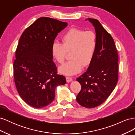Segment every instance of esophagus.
Wrapping results in <instances>:
<instances>
[{
    "mask_svg": "<svg viewBox=\"0 0 135 135\" xmlns=\"http://www.w3.org/2000/svg\"><path fill=\"white\" fill-rule=\"evenodd\" d=\"M66 81H67L68 83L70 82V81H71L73 80L72 78L69 77V76H66Z\"/></svg>",
    "mask_w": 135,
    "mask_h": 135,
    "instance_id": "1",
    "label": "esophagus"
}]
</instances>
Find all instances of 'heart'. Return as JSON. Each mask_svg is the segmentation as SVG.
Wrapping results in <instances>:
<instances>
[{
  "mask_svg": "<svg viewBox=\"0 0 135 135\" xmlns=\"http://www.w3.org/2000/svg\"><path fill=\"white\" fill-rule=\"evenodd\" d=\"M62 43L54 42L52 45L53 57L60 64H62L66 52H70V59L59 68L61 74L73 75L80 73L83 66L91 64L97 47V36L93 31L73 28L64 34Z\"/></svg>",
  "mask_w": 135,
  "mask_h": 135,
  "instance_id": "obj_1",
  "label": "heart"
}]
</instances>
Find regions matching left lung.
<instances>
[{"label": "left lung", "instance_id": "1", "mask_svg": "<svg viewBox=\"0 0 135 135\" xmlns=\"http://www.w3.org/2000/svg\"><path fill=\"white\" fill-rule=\"evenodd\" d=\"M88 20L95 27L97 47L87 70L76 79L81 89L76 100L83 107L93 108L103 104L116 86L118 55L111 35L97 20Z\"/></svg>", "mask_w": 135, "mask_h": 135}]
</instances>
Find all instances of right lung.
Here are the masks:
<instances>
[{
  "label": "right lung",
  "mask_w": 135,
  "mask_h": 135,
  "mask_svg": "<svg viewBox=\"0 0 135 135\" xmlns=\"http://www.w3.org/2000/svg\"><path fill=\"white\" fill-rule=\"evenodd\" d=\"M67 26V22L40 17L20 38L13 63L15 83L20 97L32 107L40 109L51 104L56 87L66 82L64 75L57 74L51 47Z\"/></svg>",
  "instance_id": "1"
}]
</instances>
